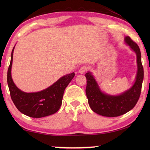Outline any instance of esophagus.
Segmentation results:
<instances>
[{
	"label": "esophagus",
	"mask_w": 150,
	"mask_h": 150,
	"mask_svg": "<svg viewBox=\"0 0 150 150\" xmlns=\"http://www.w3.org/2000/svg\"><path fill=\"white\" fill-rule=\"evenodd\" d=\"M87 69H88V67L87 66H82V67L79 69V72L81 73V74H83V73H85L86 71H87Z\"/></svg>",
	"instance_id": "obj_1"
}]
</instances>
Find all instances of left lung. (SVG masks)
I'll return each mask as SVG.
<instances>
[{
  "label": "left lung",
  "instance_id": "left-lung-1",
  "mask_svg": "<svg viewBox=\"0 0 150 150\" xmlns=\"http://www.w3.org/2000/svg\"><path fill=\"white\" fill-rule=\"evenodd\" d=\"M125 42L128 44L137 56L138 72L136 81L130 89L120 95L112 96L103 93L90 72L85 74L87 78L86 95L88 103L93 112L98 115L116 117L124 115L132 110L139 98L144 79V68L141 61V52L139 47L129 36L125 38Z\"/></svg>",
  "mask_w": 150,
  "mask_h": 150
}]
</instances>
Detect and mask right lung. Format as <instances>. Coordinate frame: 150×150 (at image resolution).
Returning a JSON list of instances; mask_svg holds the SVG:
<instances>
[{"mask_svg":"<svg viewBox=\"0 0 150 150\" xmlns=\"http://www.w3.org/2000/svg\"><path fill=\"white\" fill-rule=\"evenodd\" d=\"M14 49V47L7 73V83L14 105L20 112L32 118H42L55 113L62 105L64 91L74 77L75 73L63 76L50 87L40 92H23L15 85L11 76Z\"/></svg>","mask_w":150,"mask_h":150,"instance_id":"right-lung-1","label":"right lung"}]
</instances>
